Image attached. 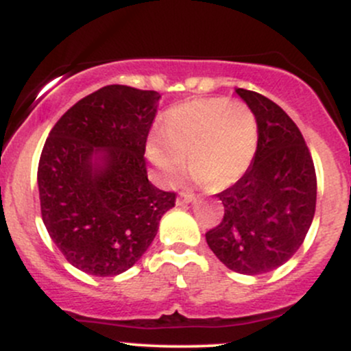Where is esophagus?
Here are the masks:
<instances>
[{
    "label": "esophagus",
    "instance_id": "esophagus-1",
    "mask_svg": "<svg viewBox=\"0 0 351 351\" xmlns=\"http://www.w3.org/2000/svg\"><path fill=\"white\" fill-rule=\"evenodd\" d=\"M191 201H195V196L188 195V193H180L178 198H176V204H188Z\"/></svg>",
    "mask_w": 351,
    "mask_h": 351
}]
</instances>
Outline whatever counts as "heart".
<instances>
[{
  "label": "heart",
  "mask_w": 351,
  "mask_h": 351,
  "mask_svg": "<svg viewBox=\"0 0 351 351\" xmlns=\"http://www.w3.org/2000/svg\"><path fill=\"white\" fill-rule=\"evenodd\" d=\"M257 150L256 117L228 97L195 99L170 108L163 130H153L145 155L162 186H175L191 165L195 183L223 188L251 167Z\"/></svg>",
  "instance_id": "1"
}]
</instances>
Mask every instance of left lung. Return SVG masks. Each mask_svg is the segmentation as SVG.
Wrapping results in <instances>:
<instances>
[{
	"mask_svg": "<svg viewBox=\"0 0 351 351\" xmlns=\"http://www.w3.org/2000/svg\"><path fill=\"white\" fill-rule=\"evenodd\" d=\"M236 94L256 117L257 150L247 171L217 195L224 217L206 232V243L228 269L257 276L299 251L315 215L317 176L291 117L257 92Z\"/></svg>",
	"mask_w": 351,
	"mask_h": 351,
	"instance_id": "obj_1",
	"label": "left lung"
}]
</instances>
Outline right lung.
I'll return each instance as SVG.
<instances>
[{"label":"right lung","instance_id":"obj_1","mask_svg":"<svg viewBox=\"0 0 351 351\" xmlns=\"http://www.w3.org/2000/svg\"><path fill=\"white\" fill-rule=\"evenodd\" d=\"M162 95L107 86L54 125L38 168L43 223L67 263L97 277L134 265L175 206L148 181L145 143Z\"/></svg>","mask_w":351,"mask_h":351}]
</instances>
